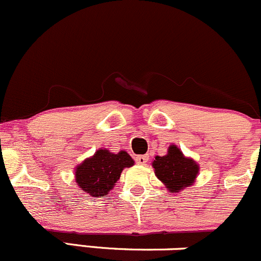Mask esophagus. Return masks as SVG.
I'll list each match as a JSON object with an SVG mask.
<instances>
[{"label": "esophagus", "instance_id": "obj_1", "mask_svg": "<svg viewBox=\"0 0 261 261\" xmlns=\"http://www.w3.org/2000/svg\"><path fill=\"white\" fill-rule=\"evenodd\" d=\"M148 161V156H146V154H140V156L136 157V162L139 163V165H146V162Z\"/></svg>", "mask_w": 261, "mask_h": 261}]
</instances>
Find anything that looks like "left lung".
<instances>
[{
    "mask_svg": "<svg viewBox=\"0 0 261 261\" xmlns=\"http://www.w3.org/2000/svg\"><path fill=\"white\" fill-rule=\"evenodd\" d=\"M152 167L156 177L170 193H179L186 187H190L196 182L199 173L198 163L185 156L176 145H170L165 156L154 157Z\"/></svg>",
    "mask_w": 261,
    "mask_h": 261,
    "instance_id": "left-lung-1",
    "label": "left lung"
}]
</instances>
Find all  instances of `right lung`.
<instances>
[{"label": "right lung", "instance_id": "obj_1", "mask_svg": "<svg viewBox=\"0 0 261 261\" xmlns=\"http://www.w3.org/2000/svg\"><path fill=\"white\" fill-rule=\"evenodd\" d=\"M134 165L135 161L126 151L114 153L108 148H99L93 156L76 166L74 177L80 190L90 197L100 198L113 190L122 170Z\"/></svg>", "mask_w": 261, "mask_h": 261}]
</instances>
